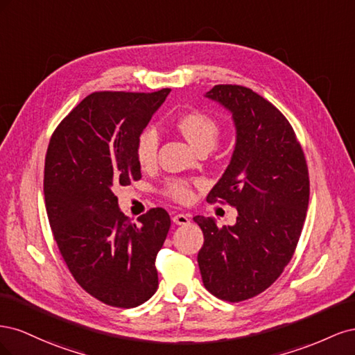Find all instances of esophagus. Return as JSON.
Here are the masks:
<instances>
[{
  "instance_id": "34e87169",
  "label": "esophagus",
  "mask_w": 355,
  "mask_h": 355,
  "mask_svg": "<svg viewBox=\"0 0 355 355\" xmlns=\"http://www.w3.org/2000/svg\"><path fill=\"white\" fill-rule=\"evenodd\" d=\"M171 220H173L176 225H188L189 223V216H188V214H184V213H176V214H173Z\"/></svg>"
}]
</instances>
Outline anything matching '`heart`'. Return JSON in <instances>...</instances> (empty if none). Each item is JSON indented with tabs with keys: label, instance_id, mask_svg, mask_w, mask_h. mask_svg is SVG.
Segmentation results:
<instances>
[{
	"label": "heart",
	"instance_id": "1",
	"mask_svg": "<svg viewBox=\"0 0 355 355\" xmlns=\"http://www.w3.org/2000/svg\"><path fill=\"white\" fill-rule=\"evenodd\" d=\"M178 130L197 151H210L218 144L222 135V124L209 112L194 110L182 114L176 121ZM159 137L154 128H145L137 136L135 144V157L142 170H151L158 159ZM191 182L184 179H170L166 184V196L178 202H189L194 197Z\"/></svg>",
	"mask_w": 355,
	"mask_h": 355
}]
</instances>
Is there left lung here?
I'll use <instances>...</instances> for the list:
<instances>
[{
    "label": "left lung",
    "instance_id": "obj_1",
    "mask_svg": "<svg viewBox=\"0 0 355 355\" xmlns=\"http://www.w3.org/2000/svg\"><path fill=\"white\" fill-rule=\"evenodd\" d=\"M231 111L237 142L207 196L239 211L232 227L196 216L204 234L198 266L204 287L228 302L254 297L282 275L304 228L309 201L306 159L293 127L252 89L218 84L206 93Z\"/></svg>",
    "mask_w": 355,
    "mask_h": 355
}]
</instances>
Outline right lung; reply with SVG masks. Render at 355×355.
<instances>
[{
    "instance_id": "1",
    "label": "right lung",
    "mask_w": 355,
    "mask_h": 355,
    "mask_svg": "<svg viewBox=\"0 0 355 355\" xmlns=\"http://www.w3.org/2000/svg\"><path fill=\"white\" fill-rule=\"evenodd\" d=\"M170 89L96 92L53 132L44 164V197L53 237L85 292L116 308H135L158 287L155 257L170 230L155 207L128 219L116 187L142 178L135 144Z\"/></svg>"
}]
</instances>
